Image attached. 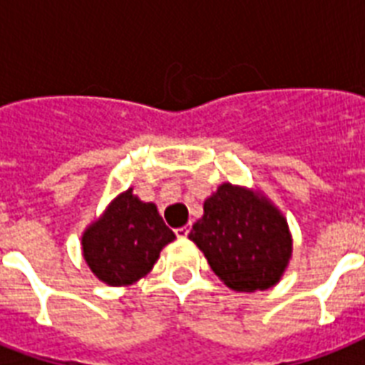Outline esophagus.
Here are the masks:
<instances>
[{
    "mask_svg": "<svg viewBox=\"0 0 365 365\" xmlns=\"http://www.w3.org/2000/svg\"><path fill=\"white\" fill-rule=\"evenodd\" d=\"M189 231H191V229H189V225H183V227H178V229H176L178 239H185V237H187V235H189Z\"/></svg>",
    "mask_w": 365,
    "mask_h": 365,
    "instance_id": "esophagus-1",
    "label": "esophagus"
}]
</instances>
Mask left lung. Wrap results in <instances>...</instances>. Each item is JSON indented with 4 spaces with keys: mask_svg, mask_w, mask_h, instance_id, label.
<instances>
[{
    "mask_svg": "<svg viewBox=\"0 0 365 365\" xmlns=\"http://www.w3.org/2000/svg\"><path fill=\"white\" fill-rule=\"evenodd\" d=\"M193 240L208 265L235 292L269 289L288 269L294 239L278 206L259 189L223 182L205 200Z\"/></svg>",
    "mask_w": 365,
    "mask_h": 365,
    "instance_id": "1",
    "label": "left lung"
}]
</instances>
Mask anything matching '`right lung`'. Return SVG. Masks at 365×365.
I'll list each match as a JSON object with an SVG mask.
<instances>
[{"label": "right lung", "instance_id": "1", "mask_svg": "<svg viewBox=\"0 0 365 365\" xmlns=\"http://www.w3.org/2000/svg\"><path fill=\"white\" fill-rule=\"evenodd\" d=\"M176 239L157 205L143 202L132 187L119 193L81 235L83 257L98 280L121 288L148 274L160 250Z\"/></svg>", "mask_w": 365, "mask_h": 365}]
</instances>
